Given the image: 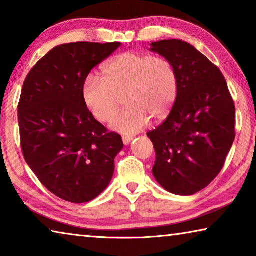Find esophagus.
<instances>
[{
	"label": "esophagus",
	"mask_w": 256,
	"mask_h": 256,
	"mask_svg": "<svg viewBox=\"0 0 256 256\" xmlns=\"http://www.w3.org/2000/svg\"><path fill=\"white\" fill-rule=\"evenodd\" d=\"M122 140H123V144H124L125 146H126V144H128L130 142H131V141L133 140V136H123Z\"/></svg>",
	"instance_id": "34e87169"
}]
</instances>
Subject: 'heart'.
<instances>
[{
	"mask_svg": "<svg viewBox=\"0 0 256 256\" xmlns=\"http://www.w3.org/2000/svg\"><path fill=\"white\" fill-rule=\"evenodd\" d=\"M102 79L88 74L81 86L84 105L102 123L110 120L123 97L128 107L112 120V128L136 133L150 118L162 120L170 114L178 94V76L170 60L142 53H123L102 68Z\"/></svg>",
	"mask_w": 256,
	"mask_h": 256,
	"instance_id": "obj_1",
	"label": "heart"
}]
</instances>
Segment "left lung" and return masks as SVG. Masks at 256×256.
I'll return each instance as SVG.
<instances>
[{"mask_svg": "<svg viewBox=\"0 0 256 256\" xmlns=\"http://www.w3.org/2000/svg\"><path fill=\"white\" fill-rule=\"evenodd\" d=\"M151 50L174 64L178 94L166 120L146 133L154 178L177 196L206 188L222 170L235 140V104L218 66L188 42H154Z\"/></svg>", "mask_w": 256, "mask_h": 256, "instance_id": "8db88e82", "label": "left lung"}]
</instances>
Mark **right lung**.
Listing matches in <instances>:
<instances>
[{"label": "right lung", "instance_id": "obj_1", "mask_svg": "<svg viewBox=\"0 0 256 256\" xmlns=\"http://www.w3.org/2000/svg\"><path fill=\"white\" fill-rule=\"evenodd\" d=\"M120 42H78L54 47L24 82L18 105L21 149L45 188L72 203L94 200L114 174L120 134L94 120L82 100L84 78Z\"/></svg>", "mask_w": 256, "mask_h": 256}]
</instances>
